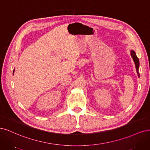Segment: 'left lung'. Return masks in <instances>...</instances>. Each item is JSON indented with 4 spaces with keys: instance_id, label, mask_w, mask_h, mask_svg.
Instances as JSON below:
<instances>
[{
    "instance_id": "8db88e82",
    "label": "left lung",
    "mask_w": 150,
    "mask_h": 150,
    "mask_svg": "<svg viewBox=\"0 0 150 150\" xmlns=\"http://www.w3.org/2000/svg\"><path fill=\"white\" fill-rule=\"evenodd\" d=\"M131 55H132V57L133 58V60L134 62L135 65H136V69H137V73H138V76L139 77V72L138 71V69H139V59H138V58L137 57V56L136 55V54H135V52L133 50H131Z\"/></svg>"
}]
</instances>
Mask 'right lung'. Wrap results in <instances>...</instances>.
Masks as SVG:
<instances>
[{
	"instance_id": "right-lung-1",
	"label": "right lung",
	"mask_w": 150,
	"mask_h": 150,
	"mask_svg": "<svg viewBox=\"0 0 150 150\" xmlns=\"http://www.w3.org/2000/svg\"><path fill=\"white\" fill-rule=\"evenodd\" d=\"M13 72H14V70H13Z\"/></svg>"
}]
</instances>
